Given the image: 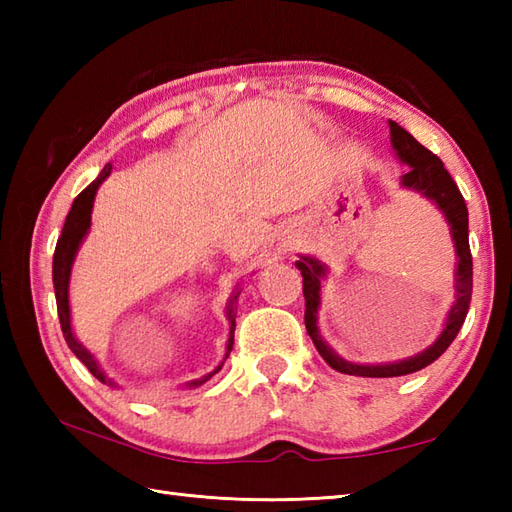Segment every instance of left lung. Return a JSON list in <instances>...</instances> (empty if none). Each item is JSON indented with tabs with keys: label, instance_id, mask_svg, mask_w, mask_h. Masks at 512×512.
<instances>
[{
	"label": "left lung",
	"instance_id": "obj_1",
	"mask_svg": "<svg viewBox=\"0 0 512 512\" xmlns=\"http://www.w3.org/2000/svg\"><path fill=\"white\" fill-rule=\"evenodd\" d=\"M389 134H391V147H394L400 162L409 165V171L400 178V184L405 189L418 191L424 198L431 200L447 217L451 226V237L455 246V255H458V266H455V301L444 321V328L440 336L433 341L427 350H422L416 356L402 358L394 363H352L347 358L336 354L332 347L325 343L319 332V306H321V281L328 275V266L321 264L319 259L301 255L297 268L303 277V297H306V330L310 339L317 347L323 361L332 369L347 376H363V378H394V376H407L418 372V369L431 365L436 358H440L447 347L458 336L462 323L466 319L473 292V257L469 248V211H466V202L453 182L451 173L444 169L442 160L431 154L427 147H422L416 138H413L407 129H402L396 121H389Z\"/></svg>",
	"mask_w": 512,
	"mask_h": 512
}]
</instances>
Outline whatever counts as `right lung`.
<instances>
[{
    "label": "right lung",
    "instance_id": "obj_1",
    "mask_svg": "<svg viewBox=\"0 0 512 512\" xmlns=\"http://www.w3.org/2000/svg\"><path fill=\"white\" fill-rule=\"evenodd\" d=\"M112 165H105L103 171L99 173V178H96L92 184H88L79 195H76L74 202H72V209L65 217V224H63V231L61 237L57 242V248H54V259H52V284H54V297H57V312H59V323H61V330L65 336V343H68L70 350L74 352V356L79 358V361L90 369V374L94 378H99L103 385H110V387H118L114 380L107 376L99 361H96L94 354H90V350H85V347L76 339L74 332H72V321H70V299H68V288H70V273H72V264H74V257L79 253V246L88 235L90 231V224H92V206H94V195L96 189L101 187V182L110 176ZM239 297V292L231 297L226 306V314H228V323H231V334H228V343H226V356L231 354L233 350V332H235V310H233V301ZM224 356V361H226ZM224 361L217 365L211 374H206L198 380H191L187 383V387H198L202 383H206L213 374H217L222 369Z\"/></svg>",
    "mask_w": 512,
    "mask_h": 512
}]
</instances>
